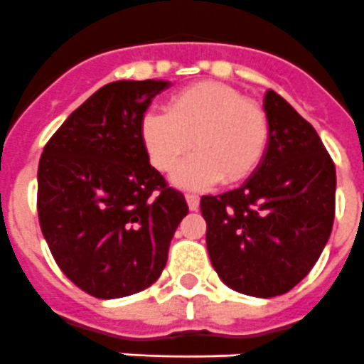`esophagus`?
I'll list each match as a JSON object with an SVG mask.
<instances>
[{
    "label": "esophagus",
    "instance_id": "1",
    "mask_svg": "<svg viewBox=\"0 0 364 364\" xmlns=\"http://www.w3.org/2000/svg\"><path fill=\"white\" fill-rule=\"evenodd\" d=\"M185 200H187V203H188V209L198 210V207H200V198L194 196V194H187V196H185Z\"/></svg>",
    "mask_w": 364,
    "mask_h": 364
}]
</instances>
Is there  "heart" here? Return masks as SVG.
Here are the masks:
<instances>
[{
  "instance_id": "b5f03b06",
  "label": "heart",
  "mask_w": 364,
  "mask_h": 364,
  "mask_svg": "<svg viewBox=\"0 0 364 364\" xmlns=\"http://www.w3.org/2000/svg\"><path fill=\"white\" fill-rule=\"evenodd\" d=\"M139 131L159 172H170L192 142L194 154L173 172L176 185L185 188H207L222 179L242 181L261 164L270 139L264 109L233 87L213 81L173 94L166 111H146Z\"/></svg>"
}]
</instances>
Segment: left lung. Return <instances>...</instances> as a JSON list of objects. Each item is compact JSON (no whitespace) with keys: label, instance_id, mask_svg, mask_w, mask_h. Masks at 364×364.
<instances>
[{"label":"left lung","instance_id":"left-lung-1","mask_svg":"<svg viewBox=\"0 0 364 364\" xmlns=\"http://www.w3.org/2000/svg\"><path fill=\"white\" fill-rule=\"evenodd\" d=\"M267 154L239 188L203 196L207 252L225 285L274 298L300 283L331 235L335 164L318 133L279 94H264Z\"/></svg>","mask_w":364,"mask_h":364}]
</instances>
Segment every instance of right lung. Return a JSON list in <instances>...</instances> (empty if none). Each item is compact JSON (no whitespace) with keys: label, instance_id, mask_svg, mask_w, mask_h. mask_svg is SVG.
<instances>
[{"label":"right lung","instance_id":"right-lung-1","mask_svg":"<svg viewBox=\"0 0 364 364\" xmlns=\"http://www.w3.org/2000/svg\"><path fill=\"white\" fill-rule=\"evenodd\" d=\"M170 81H114L64 120L38 163V220L64 276L112 300L154 285L185 196L149 164L140 118Z\"/></svg>","mask_w":364,"mask_h":364}]
</instances>
